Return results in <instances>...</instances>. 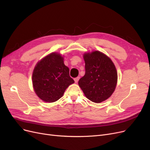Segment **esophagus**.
<instances>
[{"label":"esophagus","instance_id":"34e87169","mask_svg":"<svg viewBox=\"0 0 150 150\" xmlns=\"http://www.w3.org/2000/svg\"><path fill=\"white\" fill-rule=\"evenodd\" d=\"M79 77H77V78H74V81H75V83H77L78 82V81H79Z\"/></svg>","mask_w":150,"mask_h":150}]
</instances>
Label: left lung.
Returning a JSON list of instances; mask_svg holds the SVG:
<instances>
[{
    "mask_svg": "<svg viewBox=\"0 0 150 150\" xmlns=\"http://www.w3.org/2000/svg\"><path fill=\"white\" fill-rule=\"evenodd\" d=\"M85 75L78 82L88 99L99 103L110 98L115 91L117 74L114 63L98 51L85 53Z\"/></svg>",
    "mask_w": 150,
    "mask_h": 150,
    "instance_id": "8db88e82",
    "label": "left lung"
}]
</instances>
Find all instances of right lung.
Instances as JSON below:
<instances>
[{
	"mask_svg": "<svg viewBox=\"0 0 150 150\" xmlns=\"http://www.w3.org/2000/svg\"><path fill=\"white\" fill-rule=\"evenodd\" d=\"M74 83L69 76V69L64 64V58L57 52H52L42 59L33 71L34 91L45 102L57 101L68 86Z\"/></svg>",
	"mask_w": 150,
	"mask_h": 150,
	"instance_id": "obj_1",
	"label": "right lung"
}]
</instances>
